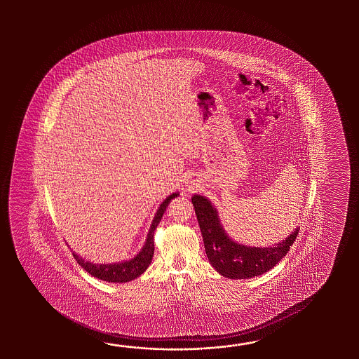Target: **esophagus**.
Returning <instances> with one entry per match:
<instances>
[{"mask_svg": "<svg viewBox=\"0 0 359 359\" xmlns=\"http://www.w3.org/2000/svg\"><path fill=\"white\" fill-rule=\"evenodd\" d=\"M187 187H189V191H194L196 187H198V183L194 182V181H191L189 184H187Z\"/></svg>", "mask_w": 359, "mask_h": 359, "instance_id": "obj_1", "label": "esophagus"}]
</instances>
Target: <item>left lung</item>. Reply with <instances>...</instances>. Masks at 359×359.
Returning a JSON list of instances; mask_svg holds the SVG:
<instances>
[{
    "instance_id": "8db88e82",
    "label": "left lung",
    "mask_w": 359,
    "mask_h": 359,
    "mask_svg": "<svg viewBox=\"0 0 359 359\" xmlns=\"http://www.w3.org/2000/svg\"><path fill=\"white\" fill-rule=\"evenodd\" d=\"M191 201L198 217L206 257L219 275L229 278L243 280L266 273L287 254L298 236L299 227L275 246L255 248L237 244L226 233L217 209L205 196L194 195Z\"/></svg>"
}]
</instances>
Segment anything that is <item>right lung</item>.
I'll return each instance as SVG.
<instances>
[{"label":"right lung","instance_id":"1","mask_svg":"<svg viewBox=\"0 0 359 359\" xmlns=\"http://www.w3.org/2000/svg\"><path fill=\"white\" fill-rule=\"evenodd\" d=\"M178 195H180L178 192H173L161 203L159 209L155 213L153 222H151L149 233L146 237L145 245L135 258L121 262V263L96 264V263L88 262V260H84L82 257L73 252V257L76 258V263L83 268L84 271H87L90 275L99 278V280H102V281H107V283H128V281L137 278L138 276L142 275L147 267L151 264L154 255V231L161 223L163 214L167 210L170 200L177 198Z\"/></svg>","mask_w":359,"mask_h":359}]
</instances>
